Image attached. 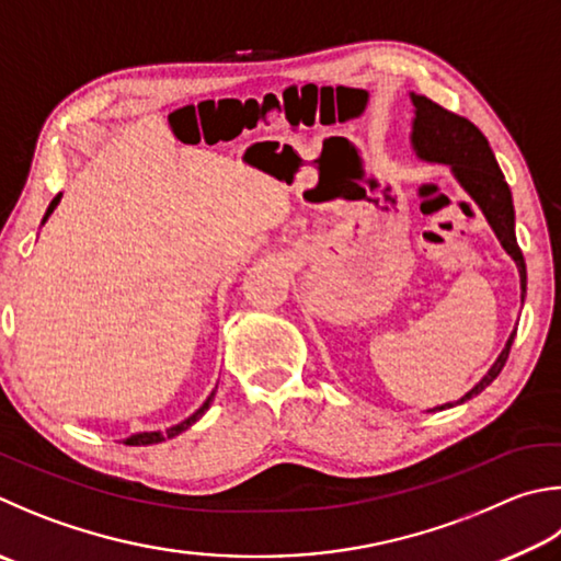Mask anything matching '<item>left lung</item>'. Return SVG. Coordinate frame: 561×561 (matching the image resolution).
Masks as SVG:
<instances>
[{"mask_svg":"<svg viewBox=\"0 0 561 561\" xmlns=\"http://www.w3.org/2000/svg\"><path fill=\"white\" fill-rule=\"evenodd\" d=\"M414 127H412V145L416 154L426 161H439V164H449L454 176L461 181V186L471 193L473 201L485 213L488 222L495 230L497 240L505 248V252L515 260L517 270H520V287H523V301L527 291V270L523 250L517 245L515 238V210H513V196L507 188L505 176L501 167H497L495 154L483 131L478 129L471 119L436 105L434 100L424 95H414ZM515 341V331L507 339L503 353L497 355L493 368L485 373V378L478 382L473 390H468L461 400H471L473 394H481L488 385H491L501 370L505 368L507 355H511V345ZM451 407V404H444ZM439 407V410H444Z\"/></svg>","mask_w":561,"mask_h":561,"instance_id":"1","label":"left lung"}]
</instances>
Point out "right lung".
I'll return each instance as SVG.
<instances>
[{"instance_id": "1", "label": "right lung", "mask_w": 561, "mask_h": 561, "mask_svg": "<svg viewBox=\"0 0 561 561\" xmlns=\"http://www.w3.org/2000/svg\"><path fill=\"white\" fill-rule=\"evenodd\" d=\"M58 201H60V193H58V196H56L54 201H50V206H48V210H46V218L50 216V213H54V208L58 206ZM46 218H44V220H46ZM213 394H216V390H213ZM213 394L208 397L206 402H203V407H201V410H198L196 414H191V416H188L186 422H181V424H176V426H171V430H167L164 434H161V432L135 434V436H129V439H125V444H127V446H149V444H159V442H164V439H171V436H179L181 432H186L193 422H198V420H201L203 412H206V410H208V404L213 402Z\"/></svg>"}]
</instances>
